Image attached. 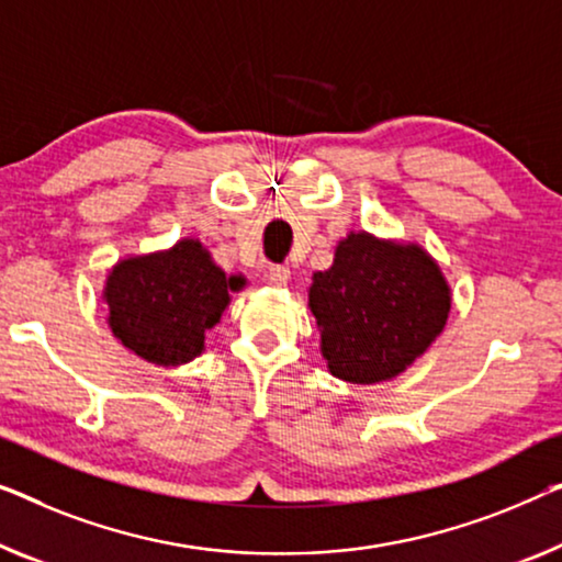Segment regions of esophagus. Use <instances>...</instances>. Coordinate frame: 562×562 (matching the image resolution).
<instances>
[{"mask_svg":"<svg viewBox=\"0 0 562 562\" xmlns=\"http://www.w3.org/2000/svg\"><path fill=\"white\" fill-rule=\"evenodd\" d=\"M289 268L286 266H279V263H276V266H271V268H268V281H271L273 283V286H286V283H289Z\"/></svg>","mask_w":562,"mask_h":562,"instance_id":"34e87169","label":"esophagus"}]
</instances>
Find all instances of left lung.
Returning <instances> with one entry per match:
<instances>
[{"label":"left lung","mask_w":562,"mask_h":562,"mask_svg":"<svg viewBox=\"0 0 562 562\" xmlns=\"http://www.w3.org/2000/svg\"><path fill=\"white\" fill-rule=\"evenodd\" d=\"M308 306L331 375L372 385L401 375L441 335L451 294L423 248L349 233L331 268L314 273Z\"/></svg>","instance_id":"obj_1"}]
</instances>
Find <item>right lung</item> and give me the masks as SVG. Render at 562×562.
<instances>
[{"instance_id": "obj_1", "label": "right lung", "mask_w": 562, "mask_h": 562, "mask_svg": "<svg viewBox=\"0 0 562 562\" xmlns=\"http://www.w3.org/2000/svg\"><path fill=\"white\" fill-rule=\"evenodd\" d=\"M238 276L227 279L210 261L200 240H180L172 250L126 258L109 273L103 299L109 324L124 347L146 362L182 364L205 347V331L221 322L231 289H240Z\"/></svg>"}]
</instances>
